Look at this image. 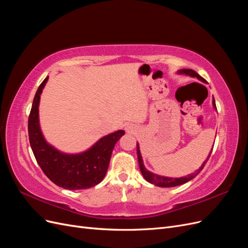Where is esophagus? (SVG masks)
<instances>
[{
    "instance_id": "1",
    "label": "esophagus",
    "mask_w": 248,
    "mask_h": 248,
    "mask_svg": "<svg viewBox=\"0 0 248 248\" xmlns=\"http://www.w3.org/2000/svg\"><path fill=\"white\" fill-rule=\"evenodd\" d=\"M125 130L127 131V132H133L134 131V128L132 126H129V125H127L126 127H125Z\"/></svg>"
}]
</instances>
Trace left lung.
<instances>
[{"label": "left lung", "mask_w": 248, "mask_h": 248, "mask_svg": "<svg viewBox=\"0 0 248 248\" xmlns=\"http://www.w3.org/2000/svg\"><path fill=\"white\" fill-rule=\"evenodd\" d=\"M179 74H185V76H188V77H191V78H197L199 80L202 81V82H206V80L202 78L200 74H198L196 71L192 70V69H181L178 71ZM212 104H213V108L216 109V104H215V100L213 98L212 100ZM212 150L211 149V152L209 153L208 155V158L202 162V167L197 170V171L194 172V174H191V175H188L187 177H180V178H170V177H164V176H159V175H156L154 174V172L148 170L145 166H144V161H142V157H141V154H140V146L139 144L137 145V152H138V159H139V166H140V172L142 177H144L146 179V181L150 182L151 184H154L156 186H159V187H174V186H178V185H181V184H184L186 182L190 181V180H192L194 177H196L197 175L200 174V171L204 169L206 162L208 161L210 155H211L212 153Z\"/></svg>", "instance_id": "obj_1"}]
</instances>
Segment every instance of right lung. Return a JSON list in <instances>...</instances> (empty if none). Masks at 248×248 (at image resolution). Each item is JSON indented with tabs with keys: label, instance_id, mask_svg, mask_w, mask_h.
I'll use <instances>...</instances> for the list:
<instances>
[{
	"label": "right lung",
	"instance_id": "right-lung-1",
	"mask_svg": "<svg viewBox=\"0 0 248 248\" xmlns=\"http://www.w3.org/2000/svg\"><path fill=\"white\" fill-rule=\"evenodd\" d=\"M44 79L35 94L29 116V140L35 158L44 174L56 185L69 190L87 189L100 183L109 164L116 142L125 132L117 130L101 138L84 152L68 154L59 151L44 139L39 124V102Z\"/></svg>",
	"mask_w": 248,
	"mask_h": 248
}]
</instances>
